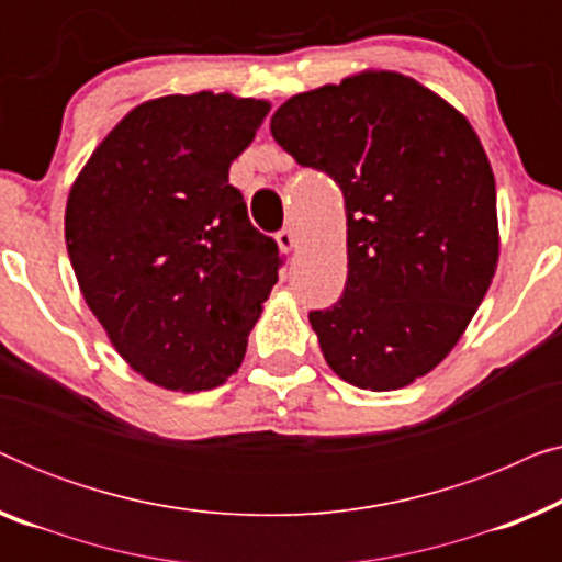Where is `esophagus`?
Returning a JSON list of instances; mask_svg holds the SVG:
<instances>
[{"instance_id":"obj_1","label":"esophagus","mask_w":562,"mask_h":562,"mask_svg":"<svg viewBox=\"0 0 562 562\" xmlns=\"http://www.w3.org/2000/svg\"><path fill=\"white\" fill-rule=\"evenodd\" d=\"M276 243H279V248H281L283 252L294 250V248H296V235H294V229L283 227L281 233H276Z\"/></svg>"}]
</instances>
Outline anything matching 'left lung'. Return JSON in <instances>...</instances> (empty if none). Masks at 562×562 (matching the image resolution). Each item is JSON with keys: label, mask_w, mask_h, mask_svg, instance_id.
Returning <instances> with one entry per match:
<instances>
[{"label": "left lung", "mask_w": 562, "mask_h": 562, "mask_svg": "<svg viewBox=\"0 0 562 562\" xmlns=\"http://www.w3.org/2000/svg\"><path fill=\"white\" fill-rule=\"evenodd\" d=\"M271 133L345 196L348 281L310 314L322 356L358 389L409 386L456 348L496 273V181L479 135L396 71L291 97Z\"/></svg>", "instance_id": "obj_1"}]
</instances>
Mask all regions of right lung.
Returning <instances> with one entry per match:
<instances>
[{"mask_svg":"<svg viewBox=\"0 0 562 562\" xmlns=\"http://www.w3.org/2000/svg\"><path fill=\"white\" fill-rule=\"evenodd\" d=\"M271 104L171 94L97 145L66 202V248L89 310L156 386L206 391L243 363L279 281V245L248 220L229 166Z\"/></svg>","mask_w":562,"mask_h":562,"instance_id":"add662e5","label":"right lung"}]
</instances>
